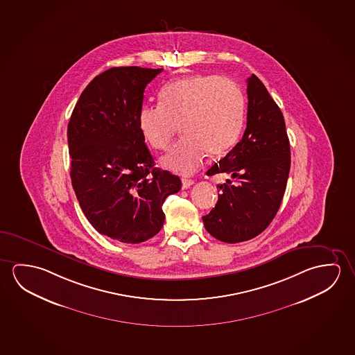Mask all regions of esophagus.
<instances>
[{
  "instance_id": "34e87169",
  "label": "esophagus",
  "mask_w": 355,
  "mask_h": 355,
  "mask_svg": "<svg viewBox=\"0 0 355 355\" xmlns=\"http://www.w3.org/2000/svg\"><path fill=\"white\" fill-rule=\"evenodd\" d=\"M181 182H182V189H184V190L193 185V180H190V179H182Z\"/></svg>"
}]
</instances>
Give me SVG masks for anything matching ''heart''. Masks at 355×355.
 <instances>
[{
	"label": "heart",
	"instance_id": "heart-1",
	"mask_svg": "<svg viewBox=\"0 0 355 355\" xmlns=\"http://www.w3.org/2000/svg\"><path fill=\"white\" fill-rule=\"evenodd\" d=\"M244 121L242 91L231 80L192 75L166 85L160 106H144L138 124L154 149L166 150L180 127L181 139L162 159L165 168L181 175L195 173L206 155H223L241 133Z\"/></svg>",
	"mask_w": 355,
	"mask_h": 355
}]
</instances>
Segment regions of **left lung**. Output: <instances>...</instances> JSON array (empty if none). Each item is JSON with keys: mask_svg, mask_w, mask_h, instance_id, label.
I'll use <instances>...</instances> for the list:
<instances>
[{"mask_svg": "<svg viewBox=\"0 0 355 355\" xmlns=\"http://www.w3.org/2000/svg\"><path fill=\"white\" fill-rule=\"evenodd\" d=\"M247 128L242 141L207 175L230 174L218 201L203 216L206 231L220 242L249 241L266 230L280 209L290 173V141L284 116L255 75L247 80Z\"/></svg>", "mask_w": 355, "mask_h": 355, "instance_id": "left-lung-1", "label": "left lung"}]
</instances>
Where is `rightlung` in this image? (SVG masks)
<instances>
[{
    "instance_id": "add662e5",
    "label": "right lung",
    "mask_w": 355,
    "mask_h": 355,
    "mask_svg": "<svg viewBox=\"0 0 355 355\" xmlns=\"http://www.w3.org/2000/svg\"><path fill=\"white\" fill-rule=\"evenodd\" d=\"M163 69L111 68L80 95L68 124L71 184L96 231L122 243L146 242L164 225L165 198L179 176L155 168L138 124L146 85Z\"/></svg>"
}]
</instances>
